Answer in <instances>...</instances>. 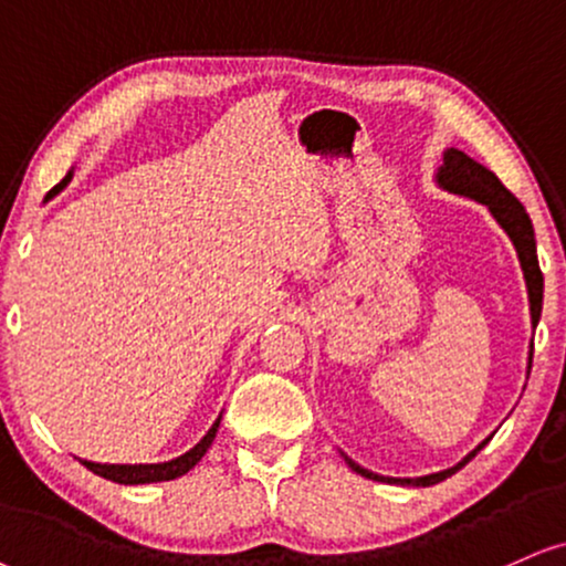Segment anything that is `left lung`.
<instances>
[{"mask_svg": "<svg viewBox=\"0 0 566 566\" xmlns=\"http://www.w3.org/2000/svg\"><path fill=\"white\" fill-rule=\"evenodd\" d=\"M438 184H441L443 188H449V191H453V193H462V197L483 201V205L493 212V218L499 220V226L506 230L509 239H512L514 247H517L522 270H525L527 294H530V312H533V325H538L541 310H543V272H541V264H538V254H535L533 222H530V214L525 212V207H522V201L514 197V193L509 191L504 184H501V180L496 178V172H491L485 165L475 163V159L467 157L464 151H459V149H446L443 165H441V170H438ZM530 361H533V352H530ZM483 446L485 443H480L478 449L470 453V457L462 459V462H459L457 467H451V470L436 472V475L415 478V480L380 478V475H375V472L365 470V467L354 464L352 459H346V462L361 478L386 480V483H401V485H422L424 488V485L441 483V480L451 478L457 470H462V467L470 462V459L475 457L480 449H483Z\"/></svg>", "mask_w": 566, "mask_h": 566, "instance_id": "8db88e82", "label": "left lung"}]
</instances>
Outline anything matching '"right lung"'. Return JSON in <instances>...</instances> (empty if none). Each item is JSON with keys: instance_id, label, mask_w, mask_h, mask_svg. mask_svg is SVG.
Here are the masks:
<instances>
[{"instance_id": "add662e5", "label": "right lung", "mask_w": 566, "mask_h": 566, "mask_svg": "<svg viewBox=\"0 0 566 566\" xmlns=\"http://www.w3.org/2000/svg\"><path fill=\"white\" fill-rule=\"evenodd\" d=\"M67 180H70V172L60 180L57 186L52 188V191L46 193V199L54 197L57 191H62V188L67 186ZM218 428H220V417L214 420V424L209 428L207 436L201 438V441L193 446L191 451H186L184 457L172 459V462H165V464H94V462H83V464H86V470L94 472V475H99L104 480H113V483H120V485H142V483H163V480H176L180 475H186V472L191 470V467L197 464L201 457H205L207 449L214 441V432H218Z\"/></svg>"}]
</instances>
